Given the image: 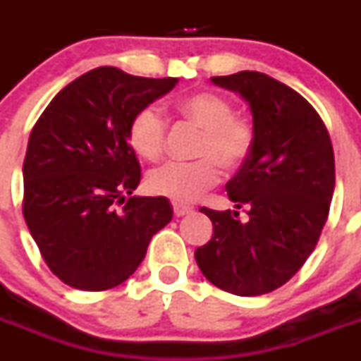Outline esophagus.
Wrapping results in <instances>:
<instances>
[{"instance_id": "34e87169", "label": "esophagus", "mask_w": 361, "mask_h": 361, "mask_svg": "<svg viewBox=\"0 0 361 361\" xmlns=\"http://www.w3.org/2000/svg\"><path fill=\"white\" fill-rule=\"evenodd\" d=\"M173 213L175 216H183V215H188V213H191V208L190 206H183V204H173Z\"/></svg>"}]
</instances>
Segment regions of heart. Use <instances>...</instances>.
I'll return each instance as SVG.
<instances>
[{
  "label": "heart",
  "mask_w": 361,
  "mask_h": 361,
  "mask_svg": "<svg viewBox=\"0 0 361 361\" xmlns=\"http://www.w3.org/2000/svg\"><path fill=\"white\" fill-rule=\"evenodd\" d=\"M178 114L202 128L197 145L200 159L191 162L171 161L152 170L146 188L153 195L175 202H193L216 184L219 164L224 170H238L255 148V126L250 119L235 116L228 99L213 92H197L177 103ZM168 121L153 104L135 111L128 124V142L146 161H157L164 153Z\"/></svg>",
  "instance_id": "1"
}]
</instances>
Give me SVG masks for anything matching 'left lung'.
<instances>
[{"mask_svg":"<svg viewBox=\"0 0 361 361\" xmlns=\"http://www.w3.org/2000/svg\"><path fill=\"white\" fill-rule=\"evenodd\" d=\"M240 94L253 114L255 148L226 184L238 212L200 208L213 237L195 251L202 275L222 291L257 296L288 282L317 245L334 191L331 137L298 92L260 72L212 78Z\"/></svg>","mask_w":361,"mask_h":361,"instance_id":"left-lung-1","label":"left lung"}]
</instances>
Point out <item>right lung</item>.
Instances as JSON below:
<instances>
[{"mask_svg": "<svg viewBox=\"0 0 361 361\" xmlns=\"http://www.w3.org/2000/svg\"><path fill=\"white\" fill-rule=\"evenodd\" d=\"M177 81L99 66L66 85L34 124L23 216L47 266L70 288L104 291L123 283L173 216L166 197H132L141 166L128 124Z\"/></svg>", "mask_w": 361, "mask_h": 361, "instance_id": "obj_1", "label": "right lung"}]
</instances>
